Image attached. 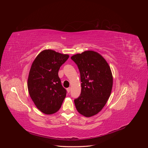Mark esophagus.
I'll list each match as a JSON object with an SVG mask.
<instances>
[{
    "label": "esophagus",
    "mask_w": 148,
    "mask_h": 148,
    "mask_svg": "<svg viewBox=\"0 0 148 148\" xmlns=\"http://www.w3.org/2000/svg\"><path fill=\"white\" fill-rule=\"evenodd\" d=\"M66 90H67V92H68L69 93L70 92V90H71V88L70 87H69V88H68L66 89Z\"/></svg>",
    "instance_id": "34e87169"
}]
</instances>
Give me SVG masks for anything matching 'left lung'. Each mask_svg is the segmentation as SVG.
Here are the masks:
<instances>
[{
    "label": "left lung",
    "instance_id": "left-lung-1",
    "mask_svg": "<svg viewBox=\"0 0 148 148\" xmlns=\"http://www.w3.org/2000/svg\"><path fill=\"white\" fill-rule=\"evenodd\" d=\"M80 73L82 91L74 100L79 114L90 117L99 113L110 96L113 77L109 64L96 52L87 51L71 57Z\"/></svg>",
    "mask_w": 148,
    "mask_h": 148
}]
</instances>
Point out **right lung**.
<instances>
[{
	"instance_id": "right-lung-1",
	"label": "right lung",
	"mask_w": 148,
	"mask_h": 148,
	"mask_svg": "<svg viewBox=\"0 0 148 148\" xmlns=\"http://www.w3.org/2000/svg\"><path fill=\"white\" fill-rule=\"evenodd\" d=\"M69 57L48 49L40 52L31 65L28 79L29 94L44 114L56 113L66 96V90L62 86L58 72Z\"/></svg>"
}]
</instances>
